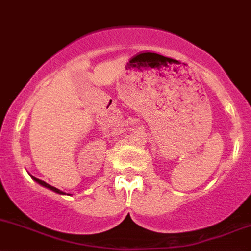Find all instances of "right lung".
<instances>
[{"label": "right lung", "instance_id": "obj_1", "mask_svg": "<svg viewBox=\"0 0 251 251\" xmlns=\"http://www.w3.org/2000/svg\"><path fill=\"white\" fill-rule=\"evenodd\" d=\"M31 177H32V180H35L36 182L37 183H40L41 186H43V187H46V188H48V190H51L53 191V192H55V193H59V195H66L65 192H63V191H60L59 190V188H56V187H54V186H50L49 185V183H47V182H45V181H42V180H40V179H37V177H35V176H32V175H30Z\"/></svg>", "mask_w": 251, "mask_h": 251}]
</instances>
